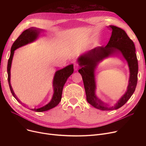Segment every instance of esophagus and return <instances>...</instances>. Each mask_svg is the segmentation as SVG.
<instances>
[{
  "mask_svg": "<svg viewBox=\"0 0 146 146\" xmlns=\"http://www.w3.org/2000/svg\"><path fill=\"white\" fill-rule=\"evenodd\" d=\"M79 68V65L77 63H74V70H78V69Z\"/></svg>",
  "mask_w": 146,
  "mask_h": 146,
  "instance_id": "obj_1",
  "label": "esophagus"
}]
</instances>
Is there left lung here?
<instances>
[{"label":"left lung","instance_id":"left-lung-1","mask_svg":"<svg viewBox=\"0 0 146 146\" xmlns=\"http://www.w3.org/2000/svg\"><path fill=\"white\" fill-rule=\"evenodd\" d=\"M108 27L112 31L108 43L105 47H98L80 55L77 60L81 67L79 72L83 81L88 102L95 108L102 111L117 110L123 106L134 92L138 75V61L133 41L128 37L125 31L113 25ZM118 56L127 61L130 71V77L127 91L114 105L109 106L100 100L96 94V84L95 70L104 59Z\"/></svg>","mask_w":146,"mask_h":146}]
</instances>
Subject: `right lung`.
Returning <instances> with one entry per match:
<instances>
[{"mask_svg":"<svg viewBox=\"0 0 146 146\" xmlns=\"http://www.w3.org/2000/svg\"><path fill=\"white\" fill-rule=\"evenodd\" d=\"M42 30L43 29L40 28L31 27L29 29L24 31L12 45L11 54L8 60V63H7V80H8L10 90L12 95L19 102H21V101L17 97L16 95L15 94L11 84V68L14 52L17 49L22 47V46H24L36 41L40 37V34ZM73 64H70L60 69V70H57L52 80V88L54 93L51 101L47 104H46L42 107L32 108L30 110L35 112H44L50 110V109H52L56 106L61 101V95H62V92L64 84L66 82L67 79L73 73Z\"/></svg>","mask_w":146,"mask_h":146,"instance_id":"right-lung-1","label":"right lung"}]
</instances>
